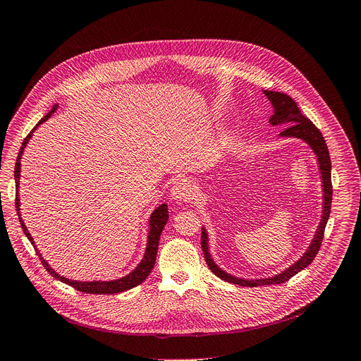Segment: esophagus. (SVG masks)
<instances>
[{
  "label": "esophagus",
  "instance_id": "1",
  "mask_svg": "<svg viewBox=\"0 0 361 361\" xmlns=\"http://www.w3.org/2000/svg\"><path fill=\"white\" fill-rule=\"evenodd\" d=\"M171 195L178 202L190 201V199L195 197V185L189 180L181 178L173 183V185L171 188Z\"/></svg>",
  "mask_w": 361,
  "mask_h": 361
}]
</instances>
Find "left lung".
Wrapping results in <instances>:
<instances>
[{"instance_id": "8db88e82", "label": "left lung", "mask_w": 361, "mask_h": 361, "mask_svg": "<svg viewBox=\"0 0 361 361\" xmlns=\"http://www.w3.org/2000/svg\"><path fill=\"white\" fill-rule=\"evenodd\" d=\"M274 106V114L269 118V123L272 126H281L286 128L279 137L284 138H298L302 140L303 142L308 144L311 147V150L314 152L318 168H319V177H322L323 183V214L322 220L318 223V228L315 231V235L312 238V241L310 247L306 248V251L300 256L298 262L293 263L288 268L281 271L276 275L268 276V278H239L235 276L229 272L223 271L220 266L214 262V259L211 257L209 252V244H208V232L205 228H202V238H201V245L204 256L207 260L208 268L214 272L223 281H228L232 284H238L243 287H257V286H269V284H281L288 281L291 276H295L298 272L305 269L306 266H310L312 260L315 259L317 252L322 247L323 243V236H324V229L326 224L330 216V207H331V162H330V154L327 144L322 135V132L317 129V126L311 122V120L306 118L302 111L299 110L298 104L293 101L288 95L283 92H274V90H263Z\"/></svg>"}]
</instances>
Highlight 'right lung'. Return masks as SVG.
I'll list each match as a JSON object with an SVG mask.
<instances>
[{"instance_id":"obj_1","label":"right lung","mask_w":361,"mask_h":361,"mask_svg":"<svg viewBox=\"0 0 361 361\" xmlns=\"http://www.w3.org/2000/svg\"><path fill=\"white\" fill-rule=\"evenodd\" d=\"M58 104H55L51 106V110L39 120V122L35 125V128L28 133V137H26L22 142V147L19 150V154H18V159H16V166H15V181H16V211H18V216H19V221H20V226L23 229V233L26 235V238L30 239V243L34 245L37 255L39 257V260H42L43 266L46 268V271L53 276L59 279V281L68 284L71 287H74L75 290L82 291V293H89V295H114V293H122V291H126L129 288H133L137 287L138 284H141L142 281H145V278L150 275L153 266L156 263V255H157V247H159V239H160V233H162L165 224L168 221V205L166 204H162L159 205L153 212L152 216L149 219V235H147V245H145V252H144V257L142 260L135 266V269H133L130 274L118 278V279H113V281H75V279H71V278H65L62 275H59L58 272H55V269H51L49 263L43 259V256L39 255L38 250H37V245L34 243V239L31 236V233L28 232V229H26V226L20 217V199H19V178H20V159H22V154H23V150L26 144H28V141L32 138V133L34 130L44 123L46 120L50 118V116L55 113L58 110Z\"/></svg>"}]
</instances>
